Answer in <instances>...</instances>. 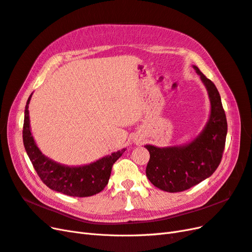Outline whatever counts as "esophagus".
I'll return each mask as SVG.
<instances>
[{
  "mask_svg": "<svg viewBox=\"0 0 252 252\" xmlns=\"http://www.w3.org/2000/svg\"><path fill=\"white\" fill-rule=\"evenodd\" d=\"M136 143H139V144H141V143H142V142H141V141H139V142H136Z\"/></svg>",
  "mask_w": 252,
  "mask_h": 252,
  "instance_id": "34e87169",
  "label": "esophagus"
}]
</instances>
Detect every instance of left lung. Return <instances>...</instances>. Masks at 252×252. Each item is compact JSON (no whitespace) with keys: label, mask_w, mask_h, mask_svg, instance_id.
Segmentation results:
<instances>
[{"label":"left lung","mask_w":252,"mask_h":252,"mask_svg":"<svg viewBox=\"0 0 252 252\" xmlns=\"http://www.w3.org/2000/svg\"><path fill=\"white\" fill-rule=\"evenodd\" d=\"M210 101V114L199 135L184 145L157 147L145 145L150 158L146 175L152 185L167 192H180L209 178L222 159L227 135V120L219 91L196 66Z\"/></svg>","instance_id":"8db88e82"}]
</instances>
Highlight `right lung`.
<instances>
[{
  "label": "right lung",
  "mask_w": 252,
  "mask_h": 252,
  "mask_svg": "<svg viewBox=\"0 0 252 252\" xmlns=\"http://www.w3.org/2000/svg\"><path fill=\"white\" fill-rule=\"evenodd\" d=\"M32 95V94L28 97L25 107L23 143L30 161L44 184L55 191L70 196L84 197L101 192L108 184L112 165L126 149L123 148L110 156L98 158L94 163L82 166H67L57 163L42 154L32 134L28 111Z\"/></svg>",
  "instance_id": "add662e5"
}]
</instances>
